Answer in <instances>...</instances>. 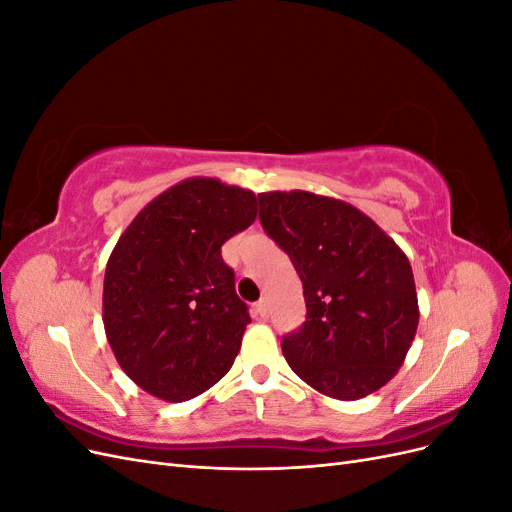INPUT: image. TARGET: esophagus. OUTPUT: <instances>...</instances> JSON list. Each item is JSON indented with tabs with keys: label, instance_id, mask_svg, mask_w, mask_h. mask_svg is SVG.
<instances>
[{
	"label": "esophagus",
	"instance_id": "esophagus-1",
	"mask_svg": "<svg viewBox=\"0 0 512 512\" xmlns=\"http://www.w3.org/2000/svg\"><path fill=\"white\" fill-rule=\"evenodd\" d=\"M254 312H256V316H258L260 320H267V318H269V305H267V301H258V303L254 305Z\"/></svg>",
	"mask_w": 512,
	"mask_h": 512
}]
</instances>
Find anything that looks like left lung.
Returning <instances> with one entry per match:
<instances>
[{
  "label": "left lung",
  "mask_w": 512,
  "mask_h": 512,
  "mask_svg": "<svg viewBox=\"0 0 512 512\" xmlns=\"http://www.w3.org/2000/svg\"><path fill=\"white\" fill-rule=\"evenodd\" d=\"M260 222L290 256L307 320L288 365L318 393L356 401L391 382L414 342L418 299L404 250L361 209L305 190L262 192Z\"/></svg>",
  "instance_id": "8db88e82"
}]
</instances>
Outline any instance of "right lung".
<instances>
[{"instance_id": "add662e5", "label": "right lung", "mask_w": 512, "mask_h": 512, "mask_svg": "<svg viewBox=\"0 0 512 512\" xmlns=\"http://www.w3.org/2000/svg\"><path fill=\"white\" fill-rule=\"evenodd\" d=\"M256 220V194L190 177L147 203L106 262L104 333L119 367L181 404L220 382L252 322L222 245Z\"/></svg>"}]
</instances>
